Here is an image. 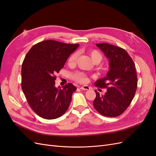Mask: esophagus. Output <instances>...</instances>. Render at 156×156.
Returning <instances> with one entry per match:
<instances>
[{
	"mask_svg": "<svg viewBox=\"0 0 156 156\" xmlns=\"http://www.w3.org/2000/svg\"><path fill=\"white\" fill-rule=\"evenodd\" d=\"M81 90H90V87L87 86V85H84L81 87Z\"/></svg>",
	"mask_w": 156,
	"mask_h": 156,
	"instance_id": "1",
	"label": "esophagus"
}]
</instances>
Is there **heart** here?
Masks as SVG:
<instances>
[{
	"label": "heart",
	"mask_w": 156,
	"mask_h": 156,
	"mask_svg": "<svg viewBox=\"0 0 156 156\" xmlns=\"http://www.w3.org/2000/svg\"><path fill=\"white\" fill-rule=\"evenodd\" d=\"M90 55L92 60L94 62H100L102 59V55L97 50H92L89 52ZM78 54L76 52L73 53L72 55L69 56V57L68 60V64L69 66H73L77 58ZM73 79L77 82L80 83H85L87 81V76L85 73H84L82 72H76L72 74Z\"/></svg>",
	"instance_id": "1"
}]
</instances>
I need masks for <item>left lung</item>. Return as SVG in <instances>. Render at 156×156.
Segmentation results:
<instances>
[{"mask_svg":"<svg viewBox=\"0 0 156 156\" xmlns=\"http://www.w3.org/2000/svg\"><path fill=\"white\" fill-rule=\"evenodd\" d=\"M96 45L109 60V68L105 77L94 83L97 87L107 88L105 95L95 90L93 102L96 110L101 115L116 117L129 107L137 87V75L135 63L126 51L120 47L107 43Z\"/></svg>","mask_w":156,"mask_h":156,"instance_id":"1","label":"left lung"}]
</instances>
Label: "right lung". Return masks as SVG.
Listing matches in <instances>:
<instances>
[{
  "label": "right lung",
  "mask_w": 156,
  "mask_h": 156,
  "mask_svg": "<svg viewBox=\"0 0 156 156\" xmlns=\"http://www.w3.org/2000/svg\"><path fill=\"white\" fill-rule=\"evenodd\" d=\"M79 45L45 40L33 45L25 56L21 88L32 109L44 119H58L68 110L77 88L72 83L56 88L55 74Z\"/></svg>",
  "instance_id": "add662e5"
}]
</instances>
